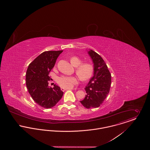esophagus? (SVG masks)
<instances>
[{
    "label": "esophagus",
    "instance_id": "obj_1",
    "mask_svg": "<svg viewBox=\"0 0 150 150\" xmlns=\"http://www.w3.org/2000/svg\"><path fill=\"white\" fill-rule=\"evenodd\" d=\"M71 89H71V88L67 89V88H61V90L62 91H66V90H71Z\"/></svg>",
    "mask_w": 150,
    "mask_h": 150
}]
</instances>
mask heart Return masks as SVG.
<instances>
[{"instance_id": "b5f03b06", "label": "heart", "mask_w": 150, "mask_h": 150, "mask_svg": "<svg viewBox=\"0 0 150 150\" xmlns=\"http://www.w3.org/2000/svg\"><path fill=\"white\" fill-rule=\"evenodd\" d=\"M70 62L74 67H76V71L77 74L81 80L86 81L91 77L93 71L92 65L88 63H82V61L77 57L70 58ZM58 84L64 88H71L79 83V79L76 76H61L57 79Z\"/></svg>"}]
</instances>
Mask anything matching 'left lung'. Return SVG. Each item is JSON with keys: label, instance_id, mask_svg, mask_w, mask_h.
<instances>
[{"label": "left lung", "instance_id": "8db88e82", "mask_svg": "<svg viewBox=\"0 0 150 150\" xmlns=\"http://www.w3.org/2000/svg\"><path fill=\"white\" fill-rule=\"evenodd\" d=\"M93 64V76L85 88L86 95L80 101L86 108L99 107L109 93L111 77L102 58L92 50H87Z\"/></svg>", "mask_w": 150, "mask_h": 150}]
</instances>
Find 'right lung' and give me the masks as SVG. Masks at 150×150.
<instances>
[{
    "label": "right lung",
    "mask_w": 150,
    "mask_h": 150,
    "mask_svg": "<svg viewBox=\"0 0 150 150\" xmlns=\"http://www.w3.org/2000/svg\"><path fill=\"white\" fill-rule=\"evenodd\" d=\"M61 51H45L29 64L26 73V85L33 100L41 107L50 108L62 98L64 92L55 84L48 86L49 73L54 67Z\"/></svg>",
    "instance_id": "obj_1"
}]
</instances>
